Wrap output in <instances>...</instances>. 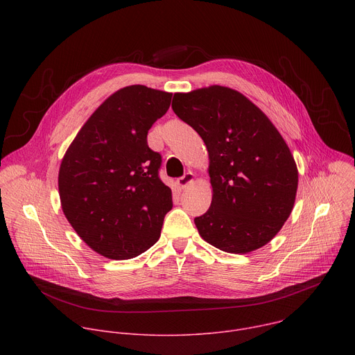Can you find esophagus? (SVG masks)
Wrapping results in <instances>:
<instances>
[{"instance_id":"obj_1","label":"esophagus","mask_w":355,"mask_h":355,"mask_svg":"<svg viewBox=\"0 0 355 355\" xmlns=\"http://www.w3.org/2000/svg\"><path fill=\"white\" fill-rule=\"evenodd\" d=\"M193 182V174L192 173H187L184 177L178 178L177 180V185L181 188V189H185L188 185H191Z\"/></svg>"}]
</instances>
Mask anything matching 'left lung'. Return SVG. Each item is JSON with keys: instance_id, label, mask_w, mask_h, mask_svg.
<instances>
[{"instance_id": "left-lung-1", "label": "left lung", "mask_w": 355, "mask_h": 355, "mask_svg": "<svg viewBox=\"0 0 355 355\" xmlns=\"http://www.w3.org/2000/svg\"><path fill=\"white\" fill-rule=\"evenodd\" d=\"M171 107L209 155L212 204L193 219L200 237L233 254L270 243L289 218L297 189L296 163L278 129L229 87L175 92Z\"/></svg>"}]
</instances>
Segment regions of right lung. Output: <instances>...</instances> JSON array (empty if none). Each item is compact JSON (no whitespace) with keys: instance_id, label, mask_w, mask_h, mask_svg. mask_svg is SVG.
<instances>
[{"instance_id":"add662e5","label":"right lung","mask_w":355,"mask_h":355,"mask_svg":"<svg viewBox=\"0 0 355 355\" xmlns=\"http://www.w3.org/2000/svg\"><path fill=\"white\" fill-rule=\"evenodd\" d=\"M171 92L129 85L83 125L59 170L62 209L81 240L111 260L137 257L162 233L173 208L159 178L162 156L147 133L170 108Z\"/></svg>"}]
</instances>
